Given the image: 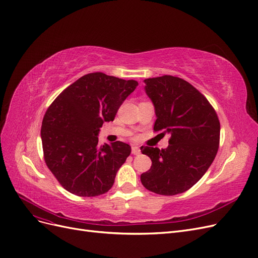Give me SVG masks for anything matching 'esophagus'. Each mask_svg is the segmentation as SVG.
<instances>
[{"mask_svg": "<svg viewBox=\"0 0 258 258\" xmlns=\"http://www.w3.org/2000/svg\"><path fill=\"white\" fill-rule=\"evenodd\" d=\"M131 152H132V154H134V155H139L140 153H141V151H140V148L138 146H132Z\"/></svg>", "mask_w": 258, "mask_h": 258, "instance_id": "1", "label": "esophagus"}]
</instances>
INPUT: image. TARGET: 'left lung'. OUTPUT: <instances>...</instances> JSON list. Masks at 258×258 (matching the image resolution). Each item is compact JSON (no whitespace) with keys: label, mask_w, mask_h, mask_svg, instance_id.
Wrapping results in <instances>:
<instances>
[{"label":"left lung","mask_w":258,"mask_h":258,"mask_svg":"<svg viewBox=\"0 0 258 258\" xmlns=\"http://www.w3.org/2000/svg\"><path fill=\"white\" fill-rule=\"evenodd\" d=\"M144 83L157 116L154 131L171 137L166 150L141 147L152 160L141 182L155 194L173 196L188 190L213 162L220 145V120L208 99L183 79L163 75Z\"/></svg>","instance_id":"8db88e82"}]
</instances>
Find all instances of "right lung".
<instances>
[{
  "label": "right lung",
  "instance_id": "1",
  "mask_svg": "<svg viewBox=\"0 0 258 258\" xmlns=\"http://www.w3.org/2000/svg\"><path fill=\"white\" fill-rule=\"evenodd\" d=\"M138 82L101 72L70 85L46 111L41 138L46 166L64 189L80 197H96L112 188L117 171L131 153L116 141L99 145L104 121H113Z\"/></svg>",
  "mask_w": 258,
  "mask_h": 258
}]
</instances>
